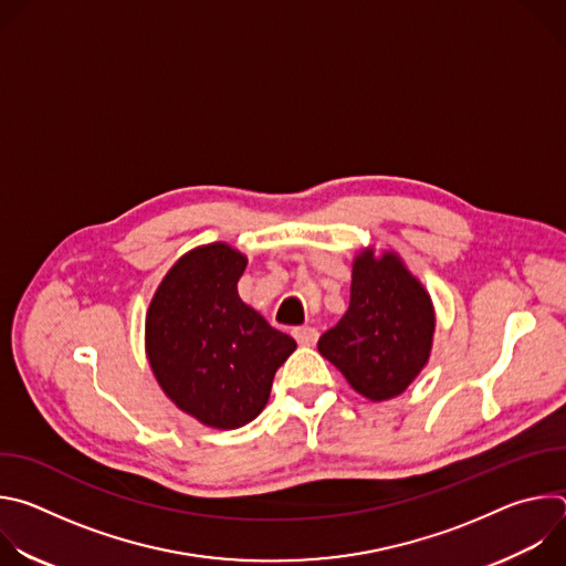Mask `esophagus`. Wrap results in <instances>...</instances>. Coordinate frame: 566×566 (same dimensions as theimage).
Masks as SVG:
<instances>
[{
	"instance_id": "1",
	"label": "esophagus",
	"mask_w": 566,
	"mask_h": 566,
	"mask_svg": "<svg viewBox=\"0 0 566 566\" xmlns=\"http://www.w3.org/2000/svg\"><path fill=\"white\" fill-rule=\"evenodd\" d=\"M293 336H295V340H297L302 347H311V345H315V340H317V329H313V327H295V329H293Z\"/></svg>"
}]
</instances>
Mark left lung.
I'll return each mask as SVG.
<instances>
[{
  "mask_svg": "<svg viewBox=\"0 0 566 566\" xmlns=\"http://www.w3.org/2000/svg\"><path fill=\"white\" fill-rule=\"evenodd\" d=\"M434 308L428 291L394 253L365 251L354 262L352 300L338 325L317 340L349 385L369 400L408 389L428 363Z\"/></svg>",
  "mask_w": 566,
  "mask_h": 566,
  "instance_id": "8db88e82",
  "label": "left lung"
}]
</instances>
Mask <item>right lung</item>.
I'll return each instance as SVG.
<instances>
[{
	"label": "right lung",
	"mask_w": 566,
	"mask_h": 566,
	"mask_svg": "<svg viewBox=\"0 0 566 566\" xmlns=\"http://www.w3.org/2000/svg\"><path fill=\"white\" fill-rule=\"evenodd\" d=\"M247 258L226 244L184 255L160 282L145 319L151 371L177 408L210 428L251 423L295 340L241 302Z\"/></svg>",
	"instance_id": "1"
}]
</instances>
